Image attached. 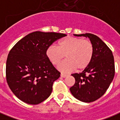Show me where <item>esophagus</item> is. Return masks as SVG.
<instances>
[{
	"mask_svg": "<svg viewBox=\"0 0 120 120\" xmlns=\"http://www.w3.org/2000/svg\"><path fill=\"white\" fill-rule=\"evenodd\" d=\"M60 76H61V77H62V78H65V77L67 76V75H66V74H64V73H61Z\"/></svg>",
	"mask_w": 120,
	"mask_h": 120,
	"instance_id": "34e87169",
	"label": "esophagus"
}]
</instances>
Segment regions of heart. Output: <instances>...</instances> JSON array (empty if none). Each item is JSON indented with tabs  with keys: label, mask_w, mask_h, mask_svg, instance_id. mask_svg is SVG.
I'll return each mask as SVG.
<instances>
[{
	"label": "heart",
	"mask_w": 120,
	"mask_h": 120,
	"mask_svg": "<svg viewBox=\"0 0 120 120\" xmlns=\"http://www.w3.org/2000/svg\"><path fill=\"white\" fill-rule=\"evenodd\" d=\"M94 48L90 40L74 37H67L58 42V46L51 45L47 48L46 55L53 65H58V69L69 72L75 69L82 71L88 67L93 59Z\"/></svg>",
	"instance_id": "heart-1"
}]
</instances>
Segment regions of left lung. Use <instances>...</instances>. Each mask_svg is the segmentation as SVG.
Here are the masks:
<instances>
[{
  "instance_id": "obj_1",
  "label": "left lung",
  "mask_w": 120,
  "mask_h": 120,
  "mask_svg": "<svg viewBox=\"0 0 120 120\" xmlns=\"http://www.w3.org/2000/svg\"><path fill=\"white\" fill-rule=\"evenodd\" d=\"M88 37L93 44L94 54L90 64L80 73L72 74L75 83L70 88L73 96L78 100L89 103L105 94L115 74L114 56L109 47L91 33L74 34Z\"/></svg>"
}]
</instances>
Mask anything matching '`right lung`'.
Instances as JSON below:
<instances>
[{
  "label": "right lung",
  "mask_w": 120,
  "mask_h": 120,
  "mask_svg": "<svg viewBox=\"0 0 120 120\" xmlns=\"http://www.w3.org/2000/svg\"><path fill=\"white\" fill-rule=\"evenodd\" d=\"M66 34L35 31L20 40L10 50L6 61L7 83L25 103L39 104L46 100L60 73L46 55L52 43Z\"/></svg>",
  "instance_id": "obj_1"
}]
</instances>
